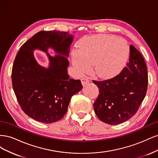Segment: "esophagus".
Listing matches in <instances>:
<instances>
[{
	"mask_svg": "<svg viewBox=\"0 0 158 158\" xmlns=\"http://www.w3.org/2000/svg\"><path fill=\"white\" fill-rule=\"evenodd\" d=\"M88 82H89V79L88 78H83L82 79V85L86 84Z\"/></svg>",
	"mask_w": 158,
	"mask_h": 158,
	"instance_id": "obj_1",
	"label": "esophagus"
}]
</instances>
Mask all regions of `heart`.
Wrapping results in <instances>:
<instances>
[{"label": "heart", "instance_id": "b5f03b06", "mask_svg": "<svg viewBox=\"0 0 158 158\" xmlns=\"http://www.w3.org/2000/svg\"><path fill=\"white\" fill-rule=\"evenodd\" d=\"M128 54V45L123 38L97 35L80 40L78 49H75L72 52V61L79 74L87 72L92 65L95 75L109 78L122 69Z\"/></svg>", "mask_w": 158, "mask_h": 158}]
</instances>
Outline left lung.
Returning a JSON list of instances; mask_svg holds the SVG:
<instances>
[{
    "label": "left lung",
    "mask_w": 158,
    "mask_h": 158,
    "mask_svg": "<svg viewBox=\"0 0 158 158\" xmlns=\"http://www.w3.org/2000/svg\"><path fill=\"white\" fill-rule=\"evenodd\" d=\"M93 82L99 90L94 103L98 117L111 125L125 122L136 114L146 94L148 72L144 59L131 45L128 63L120 74Z\"/></svg>",
    "instance_id": "obj_1"
}]
</instances>
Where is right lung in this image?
<instances>
[{"label": "right lung", "instance_id": "1", "mask_svg": "<svg viewBox=\"0 0 158 158\" xmlns=\"http://www.w3.org/2000/svg\"><path fill=\"white\" fill-rule=\"evenodd\" d=\"M74 37L69 32L41 31L17 53L12 70L14 92L23 112L37 121L49 124L60 120L67 112L71 98L82 89L81 81L70 78L67 73V57ZM49 48L56 55L48 54ZM34 50L46 52L48 68L37 63Z\"/></svg>", "mask_w": 158, "mask_h": 158}]
</instances>
